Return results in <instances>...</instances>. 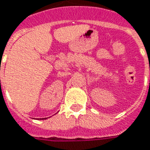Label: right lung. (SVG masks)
Listing matches in <instances>:
<instances>
[{"label": "right lung", "mask_w": 150, "mask_h": 150, "mask_svg": "<svg viewBox=\"0 0 150 150\" xmlns=\"http://www.w3.org/2000/svg\"><path fill=\"white\" fill-rule=\"evenodd\" d=\"M44 119H47V118H44Z\"/></svg>", "instance_id": "right-lung-1"}]
</instances>
